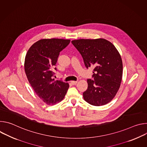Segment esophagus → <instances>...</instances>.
<instances>
[{
    "instance_id": "1",
    "label": "esophagus",
    "mask_w": 147,
    "mask_h": 147,
    "mask_svg": "<svg viewBox=\"0 0 147 147\" xmlns=\"http://www.w3.org/2000/svg\"><path fill=\"white\" fill-rule=\"evenodd\" d=\"M71 84H72L73 85H76V84L77 83V81H71Z\"/></svg>"
}]
</instances>
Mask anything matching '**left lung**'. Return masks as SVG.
I'll use <instances>...</instances> for the list:
<instances>
[{
    "instance_id": "obj_1",
    "label": "left lung",
    "mask_w": 147,
    "mask_h": 147,
    "mask_svg": "<svg viewBox=\"0 0 147 147\" xmlns=\"http://www.w3.org/2000/svg\"><path fill=\"white\" fill-rule=\"evenodd\" d=\"M71 43L81 55L86 67H94L92 79H88L84 100L94 106L111 102L117 92L122 79L121 56L111 42L102 38L80 39Z\"/></svg>"
}]
</instances>
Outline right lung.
<instances>
[{
    "label": "right lung",
    "mask_w": 147,
    "mask_h": 147,
    "mask_svg": "<svg viewBox=\"0 0 147 147\" xmlns=\"http://www.w3.org/2000/svg\"><path fill=\"white\" fill-rule=\"evenodd\" d=\"M70 42L69 39H43L34 44L28 51L24 69L27 77L37 95L48 105L63 100L69 85L61 80L53 79L57 70L56 64L60 52Z\"/></svg>",
    "instance_id": "1"
}]
</instances>
